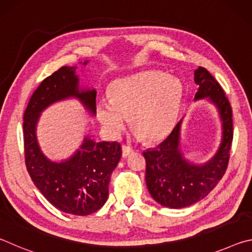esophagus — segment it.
<instances>
[{
	"label": "esophagus",
	"mask_w": 252,
	"mask_h": 252,
	"mask_svg": "<svg viewBox=\"0 0 252 252\" xmlns=\"http://www.w3.org/2000/svg\"><path fill=\"white\" fill-rule=\"evenodd\" d=\"M132 152H133V149H132L131 147H129V146H122V157L123 158H126Z\"/></svg>",
	"instance_id": "esophagus-1"
}]
</instances>
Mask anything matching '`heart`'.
<instances>
[{"mask_svg":"<svg viewBox=\"0 0 252 252\" xmlns=\"http://www.w3.org/2000/svg\"><path fill=\"white\" fill-rule=\"evenodd\" d=\"M183 95L181 81L164 72L147 70L114 81L111 97H101L97 114L111 135L131 127L143 140L164 139L176 126Z\"/></svg>","mask_w":252,"mask_h":252,"instance_id":"1","label":"heart"}]
</instances>
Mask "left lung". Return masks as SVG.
Listing matches in <instances>:
<instances>
[{"label":"left lung","instance_id":"obj_1","mask_svg":"<svg viewBox=\"0 0 252 252\" xmlns=\"http://www.w3.org/2000/svg\"><path fill=\"white\" fill-rule=\"evenodd\" d=\"M194 83L199 87L194 101L206 99L210 102L220 120L221 139L215 155L203 163L186 158L181 148L183 119L163 142L143 152L149 192L158 203L171 209L192 206L206 198L228 167L233 136L231 106L219 83L204 67L194 70Z\"/></svg>","mask_w":252,"mask_h":252}]
</instances>
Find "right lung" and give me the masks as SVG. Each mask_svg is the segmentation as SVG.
Masks as SVG:
<instances>
[{"label": "right lung", "mask_w": 252, "mask_h": 252, "mask_svg": "<svg viewBox=\"0 0 252 252\" xmlns=\"http://www.w3.org/2000/svg\"><path fill=\"white\" fill-rule=\"evenodd\" d=\"M88 60L80 62L87 65ZM78 66H62L41 82L24 112L25 163L32 181L60 211L88 216L103 207L109 197L111 173L121 159L119 142H97L85 133L79 148L66 159L52 160L37 140L41 114L58 102L78 100L90 117L96 116V90L81 84Z\"/></svg>", "instance_id": "right-lung-1"}]
</instances>
